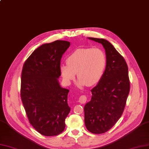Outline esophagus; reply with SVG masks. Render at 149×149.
<instances>
[{"mask_svg":"<svg viewBox=\"0 0 149 149\" xmlns=\"http://www.w3.org/2000/svg\"><path fill=\"white\" fill-rule=\"evenodd\" d=\"M87 98L85 95H81L79 98V102L80 103H85L86 102H87Z\"/></svg>","mask_w":149,"mask_h":149,"instance_id":"esophagus-1","label":"esophagus"}]
</instances>
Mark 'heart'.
<instances>
[{
    "instance_id": "heart-1",
    "label": "heart",
    "mask_w": 149,
    "mask_h": 149,
    "mask_svg": "<svg viewBox=\"0 0 149 149\" xmlns=\"http://www.w3.org/2000/svg\"><path fill=\"white\" fill-rule=\"evenodd\" d=\"M107 65L104 52L98 47L79 48L68 57L67 64L60 67L62 78L69 84L75 77L79 79L78 86L91 87L102 79Z\"/></svg>"
}]
</instances>
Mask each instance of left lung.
Here are the masks:
<instances>
[{
	"label": "left lung",
	"instance_id": "obj_1",
	"mask_svg": "<svg viewBox=\"0 0 149 149\" xmlns=\"http://www.w3.org/2000/svg\"><path fill=\"white\" fill-rule=\"evenodd\" d=\"M101 43L106 52L107 65L98 84L91 90V100L84 107L85 124L93 134H103L121 118L130 90L128 68L124 57L107 40L88 38Z\"/></svg>",
	"mask_w": 149,
	"mask_h": 149
}]
</instances>
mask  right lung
I'll list each match as a JSON object with an SVG mask.
<instances>
[{"instance_id": "right-lung-1", "label": "right lung", "mask_w": 149, "mask_h": 149, "mask_svg": "<svg viewBox=\"0 0 149 149\" xmlns=\"http://www.w3.org/2000/svg\"><path fill=\"white\" fill-rule=\"evenodd\" d=\"M70 42L57 40L40 46L24 63L21 77V98L30 123L45 136L63 132L70 108L68 89L62 88L61 59Z\"/></svg>"}]
</instances>
